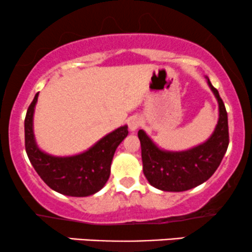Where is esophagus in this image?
Masks as SVG:
<instances>
[{"mask_svg":"<svg viewBox=\"0 0 252 252\" xmlns=\"http://www.w3.org/2000/svg\"><path fill=\"white\" fill-rule=\"evenodd\" d=\"M142 124V121H141L140 117L137 116H132L129 118L128 121V126H129V129L131 130V131H135L136 129L140 128V126Z\"/></svg>","mask_w":252,"mask_h":252,"instance_id":"34e87169","label":"esophagus"}]
</instances>
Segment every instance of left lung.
<instances>
[{"label": "left lung", "mask_w": 252, "mask_h": 252, "mask_svg": "<svg viewBox=\"0 0 252 252\" xmlns=\"http://www.w3.org/2000/svg\"><path fill=\"white\" fill-rule=\"evenodd\" d=\"M219 104L215 132L205 143L185 152H164L143 130H138L143 173L152 186L167 192H182L209 180L220 164L228 146L227 112L219 92L207 79Z\"/></svg>", "instance_id": "1"}]
</instances>
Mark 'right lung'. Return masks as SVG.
Segmentation results:
<instances>
[{"label": "right lung", "mask_w": 252, "mask_h": 252, "mask_svg": "<svg viewBox=\"0 0 252 252\" xmlns=\"http://www.w3.org/2000/svg\"><path fill=\"white\" fill-rule=\"evenodd\" d=\"M37 94L28 106L25 118V147L28 158L45 184L58 193L88 196L102 189L110 176V166L116 148L128 135L124 126L104 136L88 152L57 158L37 148L33 134V114Z\"/></svg>", "instance_id": "add662e5"}]
</instances>
